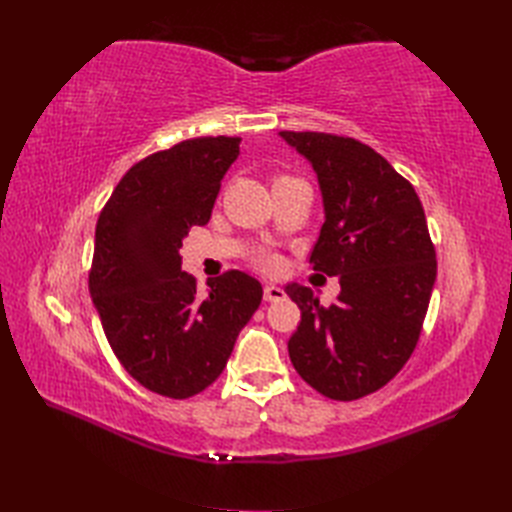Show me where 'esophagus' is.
<instances>
[{
  "mask_svg": "<svg viewBox=\"0 0 512 512\" xmlns=\"http://www.w3.org/2000/svg\"><path fill=\"white\" fill-rule=\"evenodd\" d=\"M284 294L280 286H265V301H282Z\"/></svg>",
  "mask_w": 512,
  "mask_h": 512,
  "instance_id": "obj_1",
  "label": "esophagus"
}]
</instances>
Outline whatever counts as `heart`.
<instances>
[{
  "instance_id": "obj_1",
  "label": "heart",
  "mask_w": 512,
  "mask_h": 512,
  "mask_svg": "<svg viewBox=\"0 0 512 512\" xmlns=\"http://www.w3.org/2000/svg\"><path fill=\"white\" fill-rule=\"evenodd\" d=\"M284 179H292V177L280 175V177L273 179V183L284 181ZM258 265H260L262 269H265V271H275V269H277V260H275V256H271V254H260V256H258Z\"/></svg>"
}]
</instances>
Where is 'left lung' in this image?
Masks as SVG:
<instances>
[{
    "mask_svg": "<svg viewBox=\"0 0 512 512\" xmlns=\"http://www.w3.org/2000/svg\"><path fill=\"white\" fill-rule=\"evenodd\" d=\"M312 162L324 224L309 265L339 275L342 292L320 305L288 284L301 322L288 339L297 374L320 395L352 401L391 382L412 356L436 282V250L421 200L378 151L348 136L280 132Z\"/></svg>",
    "mask_w": 512,
    "mask_h": 512,
    "instance_id": "1",
    "label": "left lung"
}]
</instances>
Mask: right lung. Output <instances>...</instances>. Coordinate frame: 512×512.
Masks as SVG:
<instances>
[{
    "instance_id": "obj_1",
    "label": "right lung",
    "mask_w": 512,
    "mask_h": 512,
    "mask_svg": "<svg viewBox=\"0 0 512 512\" xmlns=\"http://www.w3.org/2000/svg\"><path fill=\"white\" fill-rule=\"evenodd\" d=\"M237 136H200L151 153L121 177L96 224L89 292L123 369L147 391L188 399L220 378L262 301L243 271L207 282L181 271V241L205 226Z\"/></svg>"
}]
</instances>
